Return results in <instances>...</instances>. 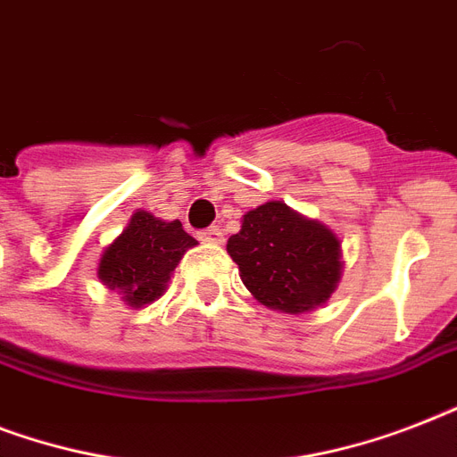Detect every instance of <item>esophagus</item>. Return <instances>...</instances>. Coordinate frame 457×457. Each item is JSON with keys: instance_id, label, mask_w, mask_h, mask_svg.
<instances>
[{"instance_id": "esophagus-1", "label": "esophagus", "mask_w": 457, "mask_h": 457, "mask_svg": "<svg viewBox=\"0 0 457 457\" xmlns=\"http://www.w3.org/2000/svg\"><path fill=\"white\" fill-rule=\"evenodd\" d=\"M201 242H206V244H222L225 242V237H222V229L220 228H208L204 229L199 235Z\"/></svg>"}]
</instances>
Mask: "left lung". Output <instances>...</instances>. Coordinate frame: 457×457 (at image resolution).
<instances>
[{"mask_svg":"<svg viewBox=\"0 0 457 457\" xmlns=\"http://www.w3.org/2000/svg\"><path fill=\"white\" fill-rule=\"evenodd\" d=\"M228 253L253 299L289 315L325 305L344 272L339 237L285 201L246 211L242 229L228 239Z\"/></svg>","mask_w":457,"mask_h":457,"instance_id":"left-lung-1","label":"left lung"}]
</instances>
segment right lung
Masks as SVG:
<instances>
[{
	"mask_svg": "<svg viewBox=\"0 0 457 457\" xmlns=\"http://www.w3.org/2000/svg\"><path fill=\"white\" fill-rule=\"evenodd\" d=\"M196 239L179 220H161L149 211H135L125 229L102 251L96 278L130 308H145L163 296L172 270Z\"/></svg>",
	"mask_w": 457,
	"mask_h": 457,
	"instance_id": "obj_1",
	"label": "right lung"
}]
</instances>
